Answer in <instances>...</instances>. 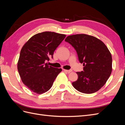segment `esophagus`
<instances>
[{"label": "esophagus", "instance_id": "obj_1", "mask_svg": "<svg viewBox=\"0 0 125 125\" xmlns=\"http://www.w3.org/2000/svg\"><path fill=\"white\" fill-rule=\"evenodd\" d=\"M63 70L64 71L66 72V73H71V72L73 71V70H66V69H63Z\"/></svg>", "mask_w": 125, "mask_h": 125}]
</instances>
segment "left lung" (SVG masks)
I'll return each mask as SVG.
<instances>
[{
    "label": "left lung",
    "instance_id": "left-lung-1",
    "mask_svg": "<svg viewBox=\"0 0 125 125\" xmlns=\"http://www.w3.org/2000/svg\"><path fill=\"white\" fill-rule=\"evenodd\" d=\"M65 41L74 48L84 66L83 71L77 72L78 78L72 84L81 93L97 92L112 73V57L108 48L100 40L84 34L68 36Z\"/></svg>",
    "mask_w": 125,
    "mask_h": 125
}]
</instances>
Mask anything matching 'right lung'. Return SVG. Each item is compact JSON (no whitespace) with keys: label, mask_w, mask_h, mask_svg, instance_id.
<instances>
[{"label":"right lung","mask_w":125,"mask_h":125,"mask_svg":"<svg viewBox=\"0 0 125 125\" xmlns=\"http://www.w3.org/2000/svg\"><path fill=\"white\" fill-rule=\"evenodd\" d=\"M66 35L55 32H43L33 35L22 47L18 62V70L23 84L36 94L51 89L62 71L48 66L56 48Z\"/></svg>","instance_id":"right-lung-1"}]
</instances>
